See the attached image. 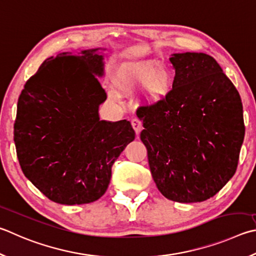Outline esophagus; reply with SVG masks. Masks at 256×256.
<instances>
[{"label":"esophagus","instance_id":"34e87169","mask_svg":"<svg viewBox=\"0 0 256 256\" xmlns=\"http://www.w3.org/2000/svg\"><path fill=\"white\" fill-rule=\"evenodd\" d=\"M131 124H132V128H134V131H136V136H138V134H140V132H141V130H142L141 120L138 118H133L131 120Z\"/></svg>","mask_w":256,"mask_h":256}]
</instances>
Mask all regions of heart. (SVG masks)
Returning a JSON list of instances; mask_svg holds the SVG:
<instances>
[{"instance_id":"1","label":"heart","mask_w":256,"mask_h":256,"mask_svg":"<svg viewBox=\"0 0 256 256\" xmlns=\"http://www.w3.org/2000/svg\"><path fill=\"white\" fill-rule=\"evenodd\" d=\"M113 85L118 94L133 95L142 88L141 102L144 105H156L164 100L174 86V76L170 69L156 60H144L124 64L113 76ZM108 96L118 98V94L110 90Z\"/></svg>"}]
</instances>
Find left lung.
Wrapping results in <instances>:
<instances>
[{
  "instance_id": "8db88e82",
  "label": "left lung",
  "mask_w": 256,
  "mask_h": 256,
  "mask_svg": "<svg viewBox=\"0 0 256 256\" xmlns=\"http://www.w3.org/2000/svg\"><path fill=\"white\" fill-rule=\"evenodd\" d=\"M172 90L138 110L141 141L159 192L178 202H205L234 176L243 144L238 90L212 56L174 54ZM137 114V113H136Z\"/></svg>"
}]
</instances>
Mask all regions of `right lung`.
Here are the masks:
<instances>
[{
	"label": "right lung",
	"instance_id": "right-lung-1",
	"mask_svg": "<svg viewBox=\"0 0 256 256\" xmlns=\"http://www.w3.org/2000/svg\"><path fill=\"white\" fill-rule=\"evenodd\" d=\"M102 48L46 59L26 82L14 123L23 174L62 205L92 202L105 194L112 166L136 138L126 120H100L106 92Z\"/></svg>",
	"mask_w": 256,
	"mask_h": 256
}]
</instances>
